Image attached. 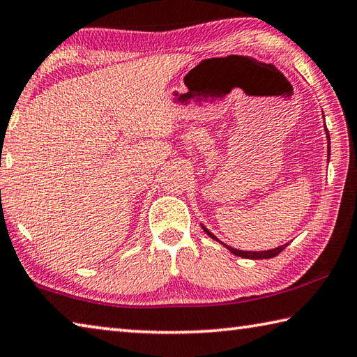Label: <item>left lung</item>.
Listing matches in <instances>:
<instances>
[{
	"instance_id": "left-lung-1",
	"label": "left lung",
	"mask_w": 357,
	"mask_h": 357,
	"mask_svg": "<svg viewBox=\"0 0 357 357\" xmlns=\"http://www.w3.org/2000/svg\"><path fill=\"white\" fill-rule=\"evenodd\" d=\"M323 117H324V116H323ZM324 133H326V139H328V161H329V156H331V137H329V131H328V128H326V123H324ZM201 227L204 229V232L210 236V238H213L215 241L221 243V245H222L224 248H227L230 252L235 254V255H238V257H243V259L257 260V259H271V257H276V255H278L279 252H282L284 249H285V246L289 245V243H285V245H282V246H278V248H274V249H268V251H241V249H235V248H232V246L226 245V243H222L221 240H218L216 236H215L213 234H211L207 227L204 226V224H201Z\"/></svg>"
}]
</instances>
